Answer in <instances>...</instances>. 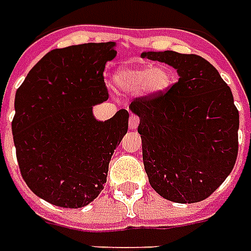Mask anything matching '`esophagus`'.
Returning a JSON list of instances; mask_svg holds the SVG:
<instances>
[{
  "label": "esophagus",
  "mask_w": 251,
  "mask_h": 251,
  "mask_svg": "<svg viewBox=\"0 0 251 251\" xmlns=\"http://www.w3.org/2000/svg\"><path fill=\"white\" fill-rule=\"evenodd\" d=\"M139 117L136 116V115H131L129 117V122H128V126L131 129H136L138 128V126H139Z\"/></svg>",
  "instance_id": "34e87169"
}]
</instances>
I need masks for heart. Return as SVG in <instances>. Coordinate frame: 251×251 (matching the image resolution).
I'll return each mask as SVG.
<instances>
[{
    "instance_id": "heart-1",
    "label": "heart",
    "mask_w": 251,
    "mask_h": 251,
    "mask_svg": "<svg viewBox=\"0 0 251 251\" xmlns=\"http://www.w3.org/2000/svg\"><path fill=\"white\" fill-rule=\"evenodd\" d=\"M115 82L117 86L126 90H138L143 89L147 94L163 93L172 83V75L165 67H134L123 69L116 73Z\"/></svg>"
}]
</instances>
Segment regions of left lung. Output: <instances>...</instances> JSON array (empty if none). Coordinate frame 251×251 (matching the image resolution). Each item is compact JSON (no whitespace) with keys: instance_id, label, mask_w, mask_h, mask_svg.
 <instances>
[{"instance_id":"8db88e82","label":"left lung","mask_w":251,"mask_h":251,"mask_svg":"<svg viewBox=\"0 0 251 251\" xmlns=\"http://www.w3.org/2000/svg\"><path fill=\"white\" fill-rule=\"evenodd\" d=\"M142 58L173 66L178 81L163 93L135 99L145 170L163 199L191 204L211 196L234 168L239 112L228 85L208 60L176 51Z\"/></svg>"}]
</instances>
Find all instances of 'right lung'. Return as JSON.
I'll use <instances>...</instances> for the list:
<instances>
[{"label": "right lung", "mask_w": 251, "mask_h": 251, "mask_svg": "<svg viewBox=\"0 0 251 251\" xmlns=\"http://www.w3.org/2000/svg\"><path fill=\"white\" fill-rule=\"evenodd\" d=\"M115 43L50 51L17 89L12 132L21 176L36 196L56 207L88 205L104 189L112 154L128 129L120 109L105 122L93 105L108 100L105 63Z\"/></svg>", "instance_id": "right-lung-1"}]
</instances>
